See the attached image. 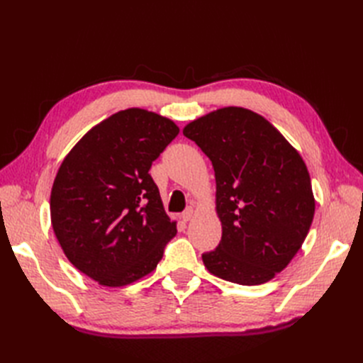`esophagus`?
<instances>
[{
	"label": "esophagus",
	"instance_id": "34e87169",
	"mask_svg": "<svg viewBox=\"0 0 363 363\" xmlns=\"http://www.w3.org/2000/svg\"><path fill=\"white\" fill-rule=\"evenodd\" d=\"M194 218V208L192 207H188L186 208V211L182 213V219L184 223H188V221H191V219Z\"/></svg>",
	"mask_w": 363,
	"mask_h": 363
}]
</instances>
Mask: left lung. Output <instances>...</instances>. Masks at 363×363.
Instances as JSON below:
<instances>
[{
    "label": "left lung",
    "instance_id": "obj_1",
    "mask_svg": "<svg viewBox=\"0 0 363 363\" xmlns=\"http://www.w3.org/2000/svg\"><path fill=\"white\" fill-rule=\"evenodd\" d=\"M183 135L211 159L221 242L201 256L213 276L255 286L289 265L315 213L311 175L280 131L244 107L192 121Z\"/></svg>",
    "mask_w": 363,
    "mask_h": 363
}]
</instances>
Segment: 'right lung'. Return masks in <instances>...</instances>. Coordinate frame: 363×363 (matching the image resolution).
I'll use <instances>...</instances> for the list:
<instances>
[{"instance_id":"1","label":"right lung","mask_w":363,"mask_h":363,"mask_svg":"<svg viewBox=\"0 0 363 363\" xmlns=\"http://www.w3.org/2000/svg\"><path fill=\"white\" fill-rule=\"evenodd\" d=\"M179 131L168 118L125 108L87 131L60 164L50 196L54 235L101 286H127L155 271L177 233L148 171Z\"/></svg>"}]
</instances>
